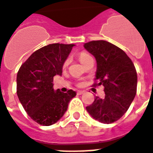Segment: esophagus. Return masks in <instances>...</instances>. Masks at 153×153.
<instances>
[{
    "label": "esophagus",
    "instance_id": "esophagus-1",
    "mask_svg": "<svg viewBox=\"0 0 153 153\" xmlns=\"http://www.w3.org/2000/svg\"><path fill=\"white\" fill-rule=\"evenodd\" d=\"M84 92H85V91L79 90V91H78V92H77V94H78V95H82V94H83Z\"/></svg>",
    "mask_w": 153,
    "mask_h": 153
}]
</instances>
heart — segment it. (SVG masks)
<instances>
[{"label":"heart","instance_id":"b5f03b06","mask_svg":"<svg viewBox=\"0 0 153 153\" xmlns=\"http://www.w3.org/2000/svg\"><path fill=\"white\" fill-rule=\"evenodd\" d=\"M90 57H92L89 54H88V53H80V55H79V60H80V61L82 64H84L85 61L88 60V58H90ZM68 61H66L65 62V66H66L67 65H68Z\"/></svg>","mask_w":153,"mask_h":153}]
</instances>
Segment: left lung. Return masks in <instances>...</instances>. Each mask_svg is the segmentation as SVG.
<instances>
[{
    "label": "left lung",
    "instance_id": "1",
    "mask_svg": "<svg viewBox=\"0 0 153 153\" xmlns=\"http://www.w3.org/2000/svg\"><path fill=\"white\" fill-rule=\"evenodd\" d=\"M84 47L96 58L95 79L99 85L104 86L105 92L104 98L96 96L86 110L95 120L111 124L126 113L135 96L138 79L135 68L124 51L107 41H91L85 43Z\"/></svg>",
    "mask_w": 153,
    "mask_h": 153
}]
</instances>
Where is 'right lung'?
Masks as SVG:
<instances>
[{"mask_svg":"<svg viewBox=\"0 0 153 153\" xmlns=\"http://www.w3.org/2000/svg\"><path fill=\"white\" fill-rule=\"evenodd\" d=\"M74 44L53 43L33 53L17 74V95L26 113L34 121L50 126L68 110L74 91H54L53 79L62 74L63 65Z\"/></svg>","mask_w":153,"mask_h":153,"instance_id":"obj_1","label":"right lung"}]
</instances>
